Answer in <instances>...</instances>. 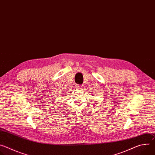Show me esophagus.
I'll return each instance as SVG.
<instances>
[{
	"label": "esophagus",
	"mask_w": 155,
	"mask_h": 155,
	"mask_svg": "<svg viewBox=\"0 0 155 155\" xmlns=\"http://www.w3.org/2000/svg\"><path fill=\"white\" fill-rule=\"evenodd\" d=\"M75 87L77 88V89H78V90H81V88H82V86L81 85L77 84V85H75Z\"/></svg>",
	"instance_id": "esophagus-1"
}]
</instances>
